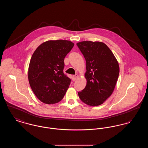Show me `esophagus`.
Returning a JSON list of instances; mask_svg holds the SVG:
<instances>
[{
    "label": "esophagus",
    "mask_w": 148,
    "mask_h": 148,
    "mask_svg": "<svg viewBox=\"0 0 148 148\" xmlns=\"http://www.w3.org/2000/svg\"><path fill=\"white\" fill-rule=\"evenodd\" d=\"M79 77V76L77 75H73L72 77V80L73 81H75L77 78Z\"/></svg>",
    "instance_id": "1"
}]
</instances>
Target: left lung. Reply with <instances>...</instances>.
I'll return each mask as SVG.
<instances>
[{
	"mask_svg": "<svg viewBox=\"0 0 148 148\" xmlns=\"http://www.w3.org/2000/svg\"><path fill=\"white\" fill-rule=\"evenodd\" d=\"M86 60V85L78 92L87 105H101L112 94L119 74V64L106 44L84 41L77 43Z\"/></svg>",
	"mask_w": 148,
	"mask_h": 148,
	"instance_id": "left-lung-1",
	"label": "left lung"
}]
</instances>
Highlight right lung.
<instances>
[{
    "label": "right lung",
    "mask_w": 148,
    "mask_h": 148,
    "mask_svg": "<svg viewBox=\"0 0 148 148\" xmlns=\"http://www.w3.org/2000/svg\"><path fill=\"white\" fill-rule=\"evenodd\" d=\"M74 45L69 40H49L34 52L29 65V82L42 103L53 104L63 98L71 82L63 73L64 60Z\"/></svg>",
    "instance_id": "right-lung-1"
}]
</instances>
